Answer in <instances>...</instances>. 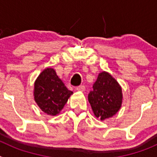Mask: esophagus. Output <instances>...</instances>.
<instances>
[{
  "label": "esophagus",
  "mask_w": 157,
  "mask_h": 157,
  "mask_svg": "<svg viewBox=\"0 0 157 157\" xmlns=\"http://www.w3.org/2000/svg\"><path fill=\"white\" fill-rule=\"evenodd\" d=\"M76 90L78 91H80V92H83V91L86 90V87L84 86H79L76 87Z\"/></svg>",
  "instance_id": "34e87169"
}]
</instances>
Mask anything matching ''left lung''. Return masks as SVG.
I'll return each mask as SVG.
<instances>
[{
    "label": "left lung",
    "mask_w": 157,
    "mask_h": 157,
    "mask_svg": "<svg viewBox=\"0 0 157 157\" xmlns=\"http://www.w3.org/2000/svg\"><path fill=\"white\" fill-rule=\"evenodd\" d=\"M88 95L94 115L101 120L112 117L120 110L123 101L122 89L118 82L109 73L103 71Z\"/></svg>",
    "instance_id": "left-lung-1"
}]
</instances>
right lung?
Returning a JSON list of instances; mask_svg holds the SVG:
<instances>
[{"label": "right lung", "instance_id": "1", "mask_svg": "<svg viewBox=\"0 0 157 157\" xmlns=\"http://www.w3.org/2000/svg\"><path fill=\"white\" fill-rule=\"evenodd\" d=\"M72 94L51 67L43 71L34 82V101L42 112L50 116L59 114Z\"/></svg>", "mask_w": 157, "mask_h": 157}]
</instances>
